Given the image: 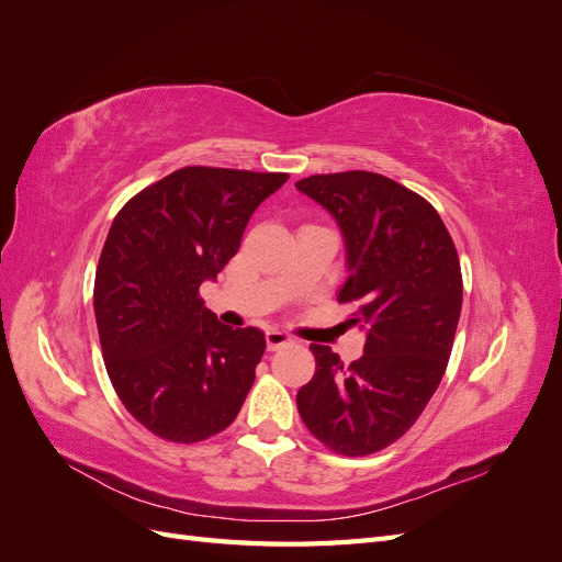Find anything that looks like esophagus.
I'll return each instance as SVG.
<instances>
[{
  "instance_id": "34e87169",
  "label": "esophagus",
  "mask_w": 562,
  "mask_h": 562,
  "mask_svg": "<svg viewBox=\"0 0 562 562\" xmlns=\"http://www.w3.org/2000/svg\"><path fill=\"white\" fill-rule=\"evenodd\" d=\"M265 337H267V349H279V347H283V345H291L293 342V337L288 335L285 330H279V328H269L267 333H265Z\"/></svg>"
}]
</instances>
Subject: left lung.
<instances>
[{"instance_id":"obj_1","label":"left lung","mask_w":562,"mask_h":562,"mask_svg":"<svg viewBox=\"0 0 562 562\" xmlns=\"http://www.w3.org/2000/svg\"><path fill=\"white\" fill-rule=\"evenodd\" d=\"M345 236L349 279L337 302H353L366 333L351 366L312 345L316 372L297 391L307 429L337 454L363 457L398 440L438 389L462 312V269L443 220L427 199L368 171L295 182Z\"/></svg>"}]
</instances>
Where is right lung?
Wrapping results in <instances>:
<instances>
[{
	"mask_svg": "<svg viewBox=\"0 0 562 562\" xmlns=\"http://www.w3.org/2000/svg\"><path fill=\"white\" fill-rule=\"evenodd\" d=\"M285 180L187 166L114 217L93 285L100 347L119 401L164 440L199 443L241 411L265 333L220 323L199 285L234 258L252 211Z\"/></svg>",
	"mask_w": 562,
	"mask_h": 562,
	"instance_id": "right-lung-1",
	"label": "right lung"
}]
</instances>
